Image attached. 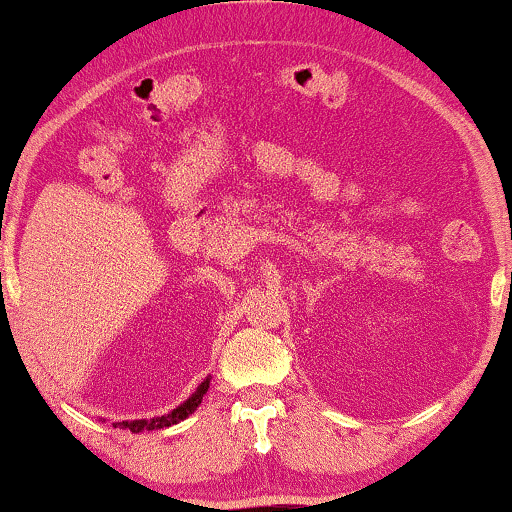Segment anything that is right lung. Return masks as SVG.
<instances>
[{
	"label": "right lung",
	"instance_id": "right-lung-1",
	"mask_svg": "<svg viewBox=\"0 0 512 512\" xmlns=\"http://www.w3.org/2000/svg\"><path fill=\"white\" fill-rule=\"evenodd\" d=\"M207 390H209V378L195 390V395H192L190 400H185L181 407H176L174 411H171V414L150 418V421H122V428H129L131 433H141V430H159V428L174 426V423L183 421L185 416H190L192 411H195L199 404H202V397H204V393H207Z\"/></svg>",
	"mask_w": 512,
	"mask_h": 512
}]
</instances>
